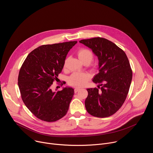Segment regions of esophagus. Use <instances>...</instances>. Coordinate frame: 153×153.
Wrapping results in <instances>:
<instances>
[{
  "label": "esophagus",
  "mask_w": 153,
  "mask_h": 153,
  "mask_svg": "<svg viewBox=\"0 0 153 153\" xmlns=\"http://www.w3.org/2000/svg\"><path fill=\"white\" fill-rule=\"evenodd\" d=\"M80 90V88H74V93H77L78 91H79Z\"/></svg>",
  "instance_id": "1"
}]
</instances>
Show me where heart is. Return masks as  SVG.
<instances>
[{"instance_id": "1", "label": "heart", "mask_w": 153, "mask_h": 153, "mask_svg": "<svg viewBox=\"0 0 153 153\" xmlns=\"http://www.w3.org/2000/svg\"><path fill=\"white\" fill-rule=\"evenodd\" d=\"M77 56L79 60L82 62H88L90 63L93 58V53L90 50L86 48H81L77 51ZM68 58L65 60L63 67H67ZM90 76L84 73H74L68 78V83L73 86H83L86 84L90 79Z\"/></svg>"}]
</instances>
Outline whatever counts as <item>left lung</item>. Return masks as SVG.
Wrapping results in <instances>:
<instances>
[{
    "label": "left lung",
    "mask_w": 153,
    "mask_h": 153,
    "mask_svg": "<svg viewBox=\"0 0 153 153\" xmlns=\"http://www.w3.org/2000/svg\"><path fill=\"white\" fill-rule=\"evenodd\" d=\"M90 48L99 60V73L93 79L98 88H88L86 110L97 117L116 113L124 103L132 80L133 73L125 53L115 43L102 37L79 41Z\"/></svg>",
    "instance_id": "obj_1"
}]
</instances>
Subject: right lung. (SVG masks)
Listing matches in <instances>:
<instances>
[{"mask_svg": "<svg viewBox=\"0 0 153 153\" xmlns=\"http://www.w3.org/2000/svg\"><path fill=\"white\" fill-rule=\"evenodd\" d=\"M77 43L71 41L43 45L32 51L21 67L18 86L22 99L38 119L55 122L66 115L74 91L71 87L53 91L51 86L61 73L70 49Z\"/></svg>", "mask_w": 153, "mask_h": 153, "instance_id": "right-lung-1", "label": "right lung"}]
</instances>
